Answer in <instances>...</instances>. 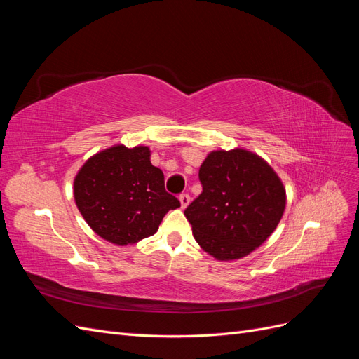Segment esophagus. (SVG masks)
Instances as JSON below:
<instances>
[{"mask_svg":"<svg viewBox=\"0 0 359 359\" xmlns=\"http://www.w3.org/2000/svg\"><path fill=\"white\" fill-rule=\"evenodd\" d=\"M180 202H181V208H186V206L190 203V196L187 193H182L180 196Z\"/></svg>","mask_w":359,"mask_h":359,"instance_id":"esophagus-1","label":"esophagus"}]
</instances>
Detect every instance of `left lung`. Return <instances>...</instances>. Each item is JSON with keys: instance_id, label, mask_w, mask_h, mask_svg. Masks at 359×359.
Wrapping results in <instances>:
<instances>
[{"instance_id": "1", "label": "left lung", "mask_w": 359, "mask_h": 359, "mask_svg": "<svg viewBox=\"0 0 359 359\" xmlns=\"http://www.w3.org/2000/svg\"><path fill=\"white\" fill-rule=\"evenodd\" d=\"M202 193L184 211L194 240L219 260L241 259L276 231L286 190L259 156L236 148L212 151L199 169Z\"/></svg>"}]
</instances>
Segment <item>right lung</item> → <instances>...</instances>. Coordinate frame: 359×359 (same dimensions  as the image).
Masks as SVG:
<instances>
[{"instance_id": "right-lung-1", "label": "right lung", "mask_w": 359, "mask_h": 359, "mask_svg": "<svg viewBox=\"0 0 359 359\" xmlns=\"http://www.w3.org/2000/svg\"><path fill=\"white\" fill-rule=\"evenodd\" d=\"M149 156L148 147L115 145L86 160L76 175V206L103 240L135 244L154 235L166 212L181 205Z\"/></svg>"}]
</instances>
